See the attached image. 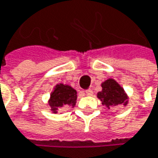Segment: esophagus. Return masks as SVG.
Segmentation results:
<instances>
[{
  "instance_id": "esophagus-1",
  "label": "esophagus",
  "mask_w": 158,
  "mask_h": 158,
  "mask_svg": "<svg viewBox=\"0 0 158 158\" xmlns=\"http://www.w3.org/2000/svg\"><path fill=\"white\" fill-rule=\"evenodd\" d=\"M85 93H86L87 96H92L93 95V91H92V89H87L85 91Z\"/></svg>"
}]
</instances>
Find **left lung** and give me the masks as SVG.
Masks as SVG:
<instances>
[{"mask_svg": "<svg viewBox=\"0 0 158 158\" xmlns=\"http://www.w3.org/2000/svg\"><path fill=\"white\" fill-rule=\"evenodd\" d=\"M102 90L98 93V98L101 100L102 105L108 108L118 105L127 104V96L124 89L113 79H108L101 84Z\"/></svg>", "mask_w": 158, "mask_h": 158, "instance_id": "left-lung-1", "label": "left lung"}]
</instances>
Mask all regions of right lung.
<instances>
[{
	"mask_svg": "<svg viewBox=\"0 0 158 158\" xmlns=\"http://www.w3.org/2000/svg\"><path fill=\"white\" fill-rule=\"evenodd\" d=\"M77 100V91L69 85L58 84L56 85L54 90L50 94V98L49 100L51 111L57 113L60 108H73L76 105Z\"/></svg>",
	"mask_w": 158,
	"mask_h": 158,
	"instance_id": "add662e5",
	"label": "right lung"
}]
</instances>
